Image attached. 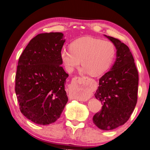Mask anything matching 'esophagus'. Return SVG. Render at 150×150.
I'll return each instance as SVG.
<instances>
[{
    "label": "esophagus",
    "instance_id": "34e87169",
    "mask_svg": "<svg viewBox=\"0 0 150 150\" xmlns=\"http://www.w3.org/2000/svg\"><path fill=\"white\" fill-rule=\"evenodd\" d=\"M84 81V78L79 77H75L73 80V84L74 85L76 89L77 90V91H79L81 94H83V93H84L85 91V90H86V85H85ZM87 99L88 97L85 96L83 97L82 98H80L79 100L85 101L87 100Z\"/></svg>",
    "mask_w": 150,
    "mask_h": 150
}]
</instances>
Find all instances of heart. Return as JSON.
<instances>
[{"label":"heart","instance_id":"heart-1","mask_svg":"<svg viewBox=\"0 0 150 150\" xmlns=\"http://www.w3.org/2000/svg\"><path fill=\"white\" fill-rule=\"evenodd\" d=\"M69 48H63L60 52L61 59L67 69L73 71L81 61L84 72L94 77L108 71L115 55V48L112 42L91 37L75 40Z\"/></svg>","mask_w":150,"mask_h":150}]
</instances>
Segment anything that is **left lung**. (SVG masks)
I'll return each instance as SVG.
<instances>
[{"mask_svg": "<svg viewBox=\"0 0 150 150\" xmlns=\"http://www.w3.org/2000/svg\"><path fill=\"white\" fill-rule=\"evenodd\" d=\"M104 36L116 48V59L111 69L99 79L95 97L103 106L94 115L93 122L99 129L111 130L126 123L134 111L139 78L129 47L117 39Z\"/></svg>", "mask_w": 150, "mask_h": 150, "instance_id": "left-lung-1", "label": "left lung"}]
</instances>
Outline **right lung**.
Listing matches in <instances>:
<instances>
[{"label": "right lung", "instance_id": "1", "mask_svg": "<svg viewBox=\"0 0 150 150\" xmlns=\"http://www.w3.org/2000/svg\"><path fill=\"white\" fill-rule=\"evenodd\" d=\"M65 41L62 33L39 34L18 59L15 92L19 108L37 124L55 122L68 101L65 85L69 75L60 57Z\"/></svg>", "mask_w": 150, "mask_h": 150}]
</instances>
